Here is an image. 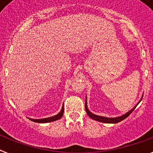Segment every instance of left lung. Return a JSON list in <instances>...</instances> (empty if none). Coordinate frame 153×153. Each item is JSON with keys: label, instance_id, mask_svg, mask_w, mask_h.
Listing matches in <instances>:
<instances>
[{"label": "left lung", "instance_id": "1", "mask_svg": "<svg viewBox=\"0 0 153 153\" xmlns=\"http://www.w3.org/2000/svg\"><path fill=\"white\" fill-rule=\"evenodd\" d=\"M143 97H141V98H140V102L141 101V99H142ZM140 102H138L137 104L135 106L133 107V109H131V110H129L128 112H127L126 114H123V115H121V116L120 117H102V116H98V115H96V114H92L90 110H89L88 107H87V102H86V103H85V108H86V114H88V116L91 117V118H92L93 120H95V121H100V122H104V123H109V124H114V123H118V122H120V121H123L124 119H126L127 117L129 115V114L132 113V112L135 109V108L137 107V105L139 103H140Z\"/></svg>", "mask_w": 153, "mask_h": 153}]
</instances>
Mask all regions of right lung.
<instances>
[{
  "label": "right lung",
  "mask_w": 153,
  "mask_h": 153,
  "mask_svg": "<svg viewBox=\"0 0 153 153\" xmlns=\"http://www.w3.org/2000/svg\"><path fill=\"white\" fill-rule=\"evenodd\" d=\"M63 111H64V108L63 105L62 107V109L60 110V112L58 114L55 115L53 117H47V118H43V119H32L29 118L31 121H34V122H37V123H48V122H51V121H57L59 119H60L63 115Z\"/></svg>",
  "instance_id": "add662e5"
}]
</instances>
